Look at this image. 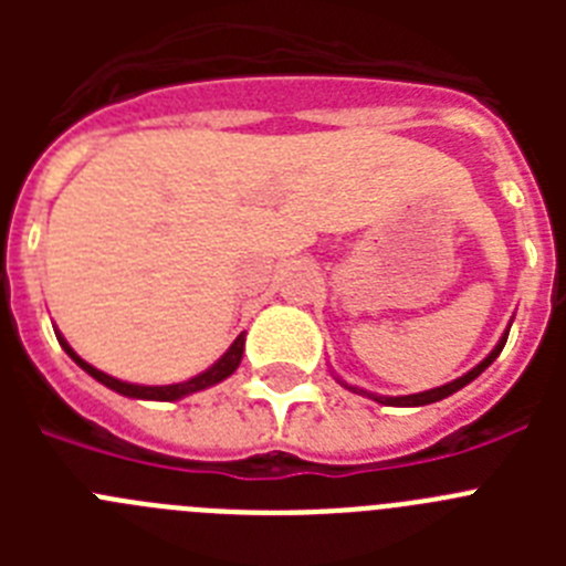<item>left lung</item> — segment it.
<instances>
[{
  "label": "left lung",
  "mask_w": 566,
  "mask_h": 566,
  "mask_svg": "<svg viewBox=\"0 0 566 566\" xmlns=\"http://www.w3.org/2000/svg\"><path fill=\"white\" fill-rule=\"evenodd\" d=\"M507 334H510V332H504V334H502V339H499V343H496V348H493V352H490L488 357H484L482 363L476 365V368H470L468 374H462V377L453 379V382L442 385V388H431V391H422V394H408V397H377V394H368V391H363V388H352V385H345V382H343V385H345V388H348V391H354V394H365V397H371L374 402L397 405V408H417V405H431V402H439V399L451 397V394H457L459 388H464V385H468V382H473V379H476L479 374H482L484 368H488V365L493 363V359H496L499 354H502L504 343H507Z\"/></svg>",
  "instance_id": "1"
}]
</instances>
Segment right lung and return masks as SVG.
<instances>
[{
	"instance_id": "1",
	"label": "right lung",
	"mask_w": 566,
	"mask_h": 566,
	"mask_svg": "<svg viewBox=\"0 0 566 566\" xmlns=\"http://www.w3.org/2000/svg\"><path fill=\"white\" fill-rule=\"evenodd\" d=\"M59 343H62L64 352L70 354V359L78 365V368H84V371L90 374L93 379H98L102 385H107V388H113L115 394H124V397H133V399H155V402H175V399H184L189 397V394L195 391H203V388H209V385H218L223 382L227 377H232L234 371H238L240 359H243V343H247V334H238V339H234L232 345H229V352L223 354L218 363L212 365V368H207L203 374H198V377L187 379V382H175V385H135V382H122V379L109 377V374L98 371V368H93L90 363H84L82 357H78L73 348L67 345V339L59 337Z\"/></svg>"
}]
</instances>
